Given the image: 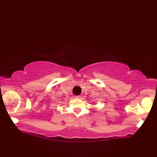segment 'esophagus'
Here are the masks:
<instances>
[{"instance_id": "esophagus-1", "label": "esophagus", "mask_w": 157, "mask_h": 157, "mask_svg": "<svg viewBox=\"0 0 157 157\" xmlns=\"http://www.w3.org/2000/svg\"><path fill=\"white\" fill-rule=\"evenodd\" d=\"M75 98H78V99H79L81 98V96H75Z\"/></svg>"}]
</instances>
